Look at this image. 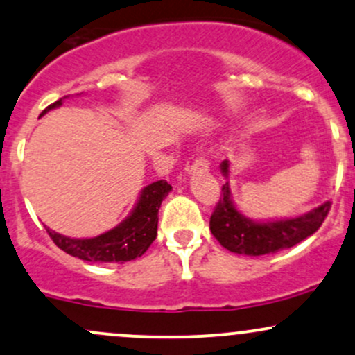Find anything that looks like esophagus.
<instances>
[{
	"label": "esophagus",
	"mask_w": 355,
	"mask_h": 355,
	"mask_svg": "<svg viewBox=\"0 0 355 355\" xmlns=\"http://www.w3.org/2000/svg\"><path fill=\"white\" fill-rule=\"evenodd\" d=\"M207 170H209V162L204 155H198V157L192 162V165L189 166V173H196V171H207Z\"/></svg>",
	"instance_id": "1"
}]
</instances>
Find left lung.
Instances as JSON below:
<instances>
[{
  "label": "left lung",
  "instance_id": "1",
  "mask_svg": "<svg viewBox=\"0 0 355 355\" xmlns=\"http://www.w3.org/2000/svg\"><path fill=\"white\" fill-rule=\"evenodd\" d=\"M222 173L227 177L229 162L220 165ZM330 202L310 210L295 219L254 222L244 217L231 200L229 184L222 185V193L212 216H210V232L220 243V246L231 252L248 256L272 254L282 249L293 248L303 239L318 231L330 210Z\"/></svg>",
  "mask_w": 355,
  "mask_h": 355
}]
</instances>
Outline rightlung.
Instances as JSON below:
<instances>
[{
	"label": "right lung",
	"mask_w": 355,
	"mask_h": 355,
	"mask_svg": "<svg viewBox=\"0 0 355 355\" xmlns=\"http://www.w3.org/2000/svg\"><path fill=\"white\" fill-rule=\"evenodd\" d=\"M62 106V99L50 104L42 111L45 114L50 109ZM40 114V116H42ZM171 185L158 180L145 187L133 212L119 225L104 234L91 239H73L46 229L49 236L62 251L89 263H126L145 254V251L157 239L158 210L163 198L170 193Z\"/></svg>",
	"instance_id": "right-lung-1"
}]
</instances>
